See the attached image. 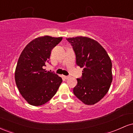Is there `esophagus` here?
<instances>
[{"mask_svg": "<svg viewBox=\"0 0 133 133\" xmlns=\"http://www.w3.org/2000/svg\"><path fill=\"white\" fill-rule=\"evenodd\" d=\"M64 78L65 79H68L69 78V76H64Z\"/></svg>", "mask_w": 133, "mask_h": 133, "instance_id": "1", "label": "esophagus"}]
</instances>
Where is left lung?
I'll return each instance as SVG.
<instances>
[{
  "label": "left lung",
  "mask_w": 133,
  "mask_h": 133,
  "mask_svg": "<svg viewBox=\"0 0 133 133\" xmlns=\"http://www.w3.org/2000/svg\"><path fill=\"white\" fill-rule=\"evenodd\" d=\"M76 54V64L83 68L77 79L73 92L86 105H93L103 99L112 81V62L106 50L98 42L87 37L66 38Z\"/></svg>",
  "instance_id": "1"
}]
</instances>
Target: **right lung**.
<instances>
[{"instance_id":"obj_1","label":"right lung","mask_w":133,"mask_h":133,"mask_svg":"<svg viewBox=\"0 0 133 133\" xmlns=\"http://www.w3.org/2000/svg\"><path fill=\"white\" fill-rule=\"evenodd\" d=\"M62 37L45 36L36 38L21 52L15 71V81L22 96L29 104L43 105L57 92L62 79L44 68L51 51Z\"/></svg>"}]
</instances>
